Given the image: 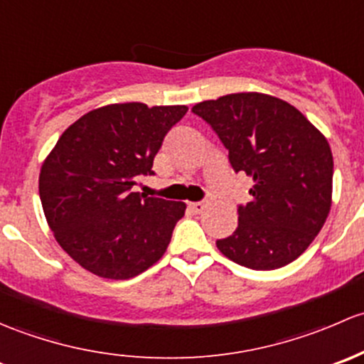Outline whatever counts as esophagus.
I'll use <instances>...</instances> for the list:
<instances>
[{"label":"esophagus","instance_id":"1","mask_svg":"<svg viewBox=\"0 0 364 364\" xmlns=\"http://www.w3.org/2000/svg\"><path fill=\"white\" fill-rule=\"evenodd\" d=\"M189 208L193 210L194 213H201L207 208V201H194V203H189Z\"/></svg>","mask_w":364,"mask_h":364}]
</instances>
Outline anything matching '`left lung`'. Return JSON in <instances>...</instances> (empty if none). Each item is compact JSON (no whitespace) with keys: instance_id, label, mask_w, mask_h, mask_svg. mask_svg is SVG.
Masks as SVG:
<instances>
[{"instance_id":"1","label":"left lung","mask_w":364,"mask_h":364,"mask_svg":"<svg viewBox=\"0 0 364 364\" xmlns=\"http://www.w3.org/2000/svg\"><path fill=\"white\" fill-rule=\"evenodd\" d=\"M193 112L215 131L233 170L254 181L252 201L238 205V228L217 240V249L252 269L293 263L331 208L333 156L324 134L293 105L261 92L201 101Z\"/></svg>"}]
</instances>
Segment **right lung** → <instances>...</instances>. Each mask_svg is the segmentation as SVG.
<instances>
[{
  "mask_svg": "<svg viewBox=\"0 0 364 364\" xmlns=\"http://www.w3.org/2000/svg\"><path fill=\"white\" fill-rule=\"evenodd\" d=\"M187 107L115 103L73 122L43 161L40 200L59 245L103 279L140 275L163 257L186 212L182 201L140 196L131 187L152 164Z\"/></svg>",
  "mask_w": 364,
  "mask_h": 364,
  "instance_id": "right-lung-1",
  "label": "right lung"
}]
</instances>
